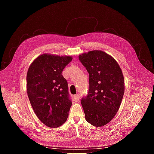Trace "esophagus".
Masks as SVG:
<instances>
[{"instance_id":"obj_1","label":"esophagus","mask_w":154,"mask_h":154,"mask_svg":"<svg viewBox=\"0 0 154 154\" xmlns=\"http://www.w3.org/2000/svg\"><path fill=\"white\" fill-rule=\"evenodd\" d=\"M74 100L75 101H78L80 100V95L79 94H76L74 96Z\"/></svg>"}]
</instances>
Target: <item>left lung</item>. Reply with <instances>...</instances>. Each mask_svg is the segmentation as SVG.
Returning <instances> with one entry per match:
<instances>
[{"mask_svg": "<svg viewBox=\"0 0 154 154\" xmlns=\"http://www.w3.org/2000/svg\"><path fill=\"white\" fill-rule=\"evenodd\" d=\"M89 74V87L81 103L87 122L102 127L118 112L125 92L123 73L116 60L102 51H92L79 56Z\"/></svg>", "mask_w": 154, "mask_h": 154, "instance_id": "left-lung-1", "label": "left lung"}]
</instances>
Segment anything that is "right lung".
<instances>
[{
	"label": "right lung",
	"mask_w": 154,
	"mask_h": 154,
	"mask_svg": "<svg viewBox=\"0 0 154 154\" xmlns=\"http://www.w3.org/2000/svg\"><path fill=\"white\" fill-rule=\"evenodd\" d=\"M71 57L44 54L37 57L27 74V92L37 117L44 125L57 128L66 122L72 105L68 83L62 71Z\"/></svg>",
	"instance_id": "right-lung-1"
}]
</instances>
